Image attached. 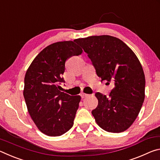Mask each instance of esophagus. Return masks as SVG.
Masks as SVG:
<instances>
[{
    "label": "esophagus",
    "instance_id": "esophagus-1",
    "mask_svg": "<svg viewBox=\"0 0 160 160\" xmlns=\"http://www.w3.org/2000/svg\"><path fill=\"white\" fill-rule=\"evenodd\" d=\"M89 95V94H85V93H82L80 94V96H81V97H82V98L83 99V98H85V97H88Z\"/></svg>",
    "mask_w": 160,
    "mask_h": 160
}]
</instances>
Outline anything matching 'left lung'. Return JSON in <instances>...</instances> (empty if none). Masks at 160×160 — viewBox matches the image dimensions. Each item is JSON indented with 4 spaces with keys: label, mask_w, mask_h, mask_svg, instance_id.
Returning a JSON list of instances; mask_svg holds the SVG:
<instances>
[{
    "label": "left lung",
    "mask_w": 160,
    "mask_h": 160,
    "mask_svg": "<svg viewBox=\"0 0 160 160\" xmlns=\"http://www.w3.org/2000/svg\"><path fill=\"white\" fill-rule=\"evenodd\" d=\"M92 62L97 75L113 85L109 97L97 92L98 106L92 113L98 126L121 132L136 119L145 99V78L135 53L118 38L102 35L75 40Z\"/></svg>",
    "instance_id": "8db88e82"
}]
</instances>
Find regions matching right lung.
Returning a JSON list of instances; mask_svg holds the SVG:
<instances>
[{
    "label": "right lung",
    "instance_id": "1",
    "mask_svg": "<svg viewBox=\"0 0 160 160\" xmlns=\"http://www.w3.org/2000/svg\"><path fill=\"white\" fill-rule=\"evenodd\" d=\"M82 49L75 41L56 42L44 48L27 70L23 95L38 129L48 136H60L73 126L81 97L60 91L65 82V63Z\"/></svg>",
    "mask_w": 160,
    "mask_h": 160
}]
</instances>
